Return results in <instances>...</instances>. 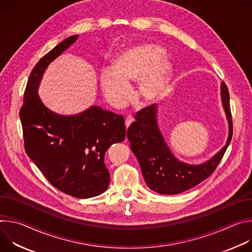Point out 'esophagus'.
I'll return each mask as SVG.
<instances>
[{
	"instance_id": "obj_1",
	"label": "esophagus",
	"mask_w": 252,
	"mask_h": 252,
	"mask_svg": "<svg viewBox=\"0 0 252 252\" xmlns=\"http://www.w3.org/2000/svg\"><path fill=\"white\" fill-rule=\"evenodd\" d=\"M133 122V118L131 117V116H127L126 118V127L127 128L129 126H130V124Z\"/></svg>"
}]
</instances>
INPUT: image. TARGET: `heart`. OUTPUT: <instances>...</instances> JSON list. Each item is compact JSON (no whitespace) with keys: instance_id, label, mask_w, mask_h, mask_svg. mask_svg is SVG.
Masks as SVG:
<instances>
[{"instance_id":"heart-1","label":"heart","mask_w":252,"mask_h":252,"mask_svg":"<svg viewBox=\"0 0 252 252\" xmlns=\"http://www.w3.org/2000/svg\"><path fill=\"white\" fill-rule=\"evenodd\" d=\"M165 51L152 44H140L125 49L114 60L112 70L104 69L99 85L105 98L113 105L122 107L131 94L129 84L139 79L137 94L145 103L159 100L166 93L171 68L162 61Z\"/></svg>"}]
</instances>
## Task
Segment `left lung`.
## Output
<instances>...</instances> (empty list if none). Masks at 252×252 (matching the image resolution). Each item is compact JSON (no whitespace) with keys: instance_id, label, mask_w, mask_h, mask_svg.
Returning a JSON list of instances; mask_svg holds the SVG:
<instances>
[{"instance_id":"left-lung-1","label":"left lung","mask_w":252,"mask_h":252,"mask_svg":"<svg viewBox=\"0 0 252 252\" xmlns=\"http://www.w3.org/2000/svg\"><path fill=\"white\" fill-rule=\"evenodd\" d=\"M220 95L229 127L226 145L209 160L197 165L183 162L172 155L158 128L156 105L145 107L135 115V122L128 126L126 136L152 190L160 194L182 193L203 182L217 168L232 137L229 93L223 82Z\"/></svg>"}]
</instances>
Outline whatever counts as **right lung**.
Masks as SVG:
<instances>
[{
    "mask_svg": "<svg viewBox=\"0 0 252 252\" xmlns=\"http://www.w3.org/2000/svg\"><path fill=\"white\" fill-rule=\"evenodd\" d=\"M70 35L46 54L32 68L20 111L25 150L59 190L78 198L101 194L110 185L104 155L126 138L125 120L93 105L74 116H62L42 102L38 89L48 65L74 44Z\"/></svg>",
    "mask_w": 252,
    "mask_h": 252,
    "instance_id": "add662e5",
    "label": "right lung"
}]
</instances>
